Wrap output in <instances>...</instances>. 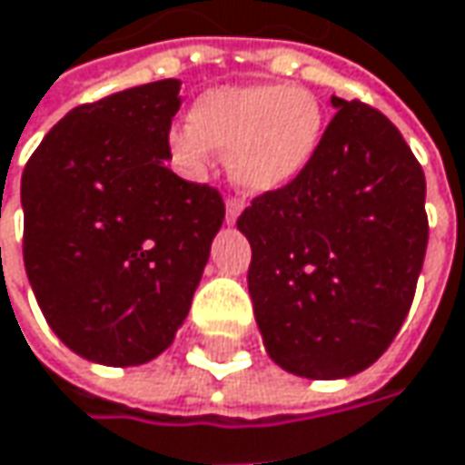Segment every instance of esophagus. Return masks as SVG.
<instances>
[{"mask_svg": "<svg viewBox=\"0 0 465 465\" xmlns=\"http://www.w3.org/2000/svg\"><path fill=\"white\" fill-rule=\"evenodd\" d=\"M241 212H243V201H238V198H227V206H224V222H227V224H235V220L241 217Z\"/></svg>", "mask_w": 465, "mask_h": 465, "instance_id": "34e87169", "label": "esophagus"}]
</instances>
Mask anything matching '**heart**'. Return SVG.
Instances as JSON below:
<instances>
[{
  "label": "heart",
  "mask_w": 465,
  "mask_h": 465,
  "mask_svg": "<svg viewBox=\"0 0 465 465\" xmlns=\"http://www.w3.org/2000/svg\"><path fill=\"white\" fill-rule=\"evenodd\" d=\"M324 138V112L312 91L280 83L220 85L201 94L188 125L170 130L174 162L203 177L214 152L245 193H274L312 167Z\"/></svg>",
  "instance_id": "heart-1"
}]
</instances>
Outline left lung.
<instances>
[{
	"mask_svg": "<svg viewBox=\"0 0 465 465\" xmlns=\"http://www.w3.org/2000/svg\"><path fill=\"white\" fill-rule=\"evenodd\" d=\"M332 106L312 167L238 217L267 353L309 380L353 377L390 348L430 241L427 180L401 130L363 102Z\"/></svg>",
	"mask_w": 465,
	"mask_h": 465,
	"instance_id": "obj_1",
	"label": "left lung"
}]
</instances>
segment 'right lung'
I'll use <instances>...</instances> for the list:
<instances>
[{
    "label": "right lung",
    "mask_w": 465,
    "mask_h": 465,
    "mask_svg": "<svg viewBox=\"0 0 465 465\" xmlns=\"http://www.w3.org/2000/svg\"><path fill=\"white\" fill-rule=\"evenodd\" d=\"M177 109L174 78L75 106L23 170L35 301L94 363L138 366L170 348L224 220L217 188L164 164Z\"/></svg>",
    "instance_id": "obj_1"
}]
</instances>
